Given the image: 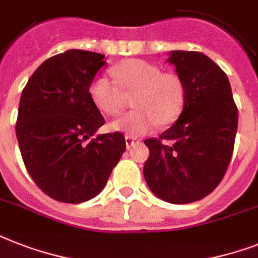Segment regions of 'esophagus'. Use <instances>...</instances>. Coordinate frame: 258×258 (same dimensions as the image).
<instances>
[{"mask_svg":"<svg viewBox=\"0 0 258 258\" xmlns=\"http://www.w3.org/2000/svg\"><path fill=\"white\" fill-rule=\"evenodd\" d=\"M137 143H139V141H138L137 138L125 137V147H127V149H130V147H133V146L137 145Z\"/></svg>","mask_w":258,"mask_h":258,"instance_id":"1","label":"esophagus"}]
</instances>
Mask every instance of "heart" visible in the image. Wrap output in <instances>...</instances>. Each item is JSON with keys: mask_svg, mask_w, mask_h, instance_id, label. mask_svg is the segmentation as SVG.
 <instances>
[{"mask_svg": "<svg viewBox=\"0 0 258 258\" xmlns=\"http://www.w3.org/2000/svg\"><path fill=\"white\" fill-rule=\"evenodd\" d=\"M117 87L109 79L99 76L89 86L93 104L107 115H117L124 107V95H131L134 111L111 121V130L142 137L157 124L169 125L184 104V86L174 72H161L159 67L145 60L131 58L111 70Z\"/></svg>", "mask_w": 258, "mask_h": 258, "instance_id": "heart-1", "label": "heart"}]
</instances>
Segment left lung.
<instances>
[{
  "label": "left lung",
  "instance_id": "obj_1",
  "mask_svg": "<svg viewBox=\"0 0 258 258\" xmlns=\"http://www.w3.org/2000/svg\"><path fill=\"white\" fill-rule=\"evenodd\" d=\"M167 61L184 86V104L159 139H146V183L161 200L190 204L209 196L232 158L238 111L228 76L201 52L171 50Z\"/></svg>",
  "mask_w": 258,
  "mask_h": 258
}]
</instances>
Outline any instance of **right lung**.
I'll list each match as a JSON object with an SVG mask.
<instances>
[{
  "instance_id": "right-lung-1",
  "label": "right lung",
  "mask_w": 258,
  "mask_h": 258,
  "mask_svg": "<svg viewBox=\"0 0 258 258\" xmlns=\"http://www.w3.org/2000/svg\"><path fill=\"white\" fill-rule=\"evenodd\" d=\"M104 54L70 49L34 71L21 93L16 135L25 167L50 198L80 204L104 188L125 150L120 133L99 134L104 117L89 86Z\"/></svg>"
}]
</instances>
